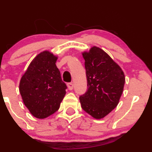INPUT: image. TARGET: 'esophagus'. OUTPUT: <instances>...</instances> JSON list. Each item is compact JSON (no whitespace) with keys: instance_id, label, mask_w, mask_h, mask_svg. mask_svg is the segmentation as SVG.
<instances>
[{"instance_id":"1","label":"esophagus","mask_w":152,"mask_h":152,"mask_svg":"<svg viewBox=\"0 0 152 152\" xmlns=\"http://www.w3.org/2000/svg\"><path fill=\"white\" fill-rule=\"evenodd\" d=\"M67 86H68V88H69V90H72L73 88H74V84H73L72 83H68Z\"/></svg>"}]
</instances>
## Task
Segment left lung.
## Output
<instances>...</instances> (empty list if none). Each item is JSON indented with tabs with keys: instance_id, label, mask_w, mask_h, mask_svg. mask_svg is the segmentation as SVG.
Returning a JSON list of instances; mask_svg holds the SVG:
<instances>
[{
	"instance_id": "left-lung-1",
	"label": "left lung",
	"mask_w": 152,
	"mask_h": 152,
	"mask_svg": "<svg viewBox=\"0 0 152 152\" xmlns=\"http://www.w3.org/2000/svg\"><path fill=\"white\" fill-rule=\"evenodd\" d=\"M87 91L79 97L82 109L100 119L116 107L125 83L123 71L100 48L94 46L83 52Z\"/></svg>"
}]
</instances>
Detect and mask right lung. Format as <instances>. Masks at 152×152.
I'll return each instance as SVG.
<instances>
[{
	"label": "right lung",
	"mask_w": 152,
	"mask_h": 152,
	"mask_svg": "<svg viewBox=\"0 0 152 152\" xmlns=\"http://www.w3.org/2000/svg\"><path fill=\"white\" fill-rule=\"evenodd\" d=\"M57 57L48 50L35 57L23 75L19 91L31 114L45 118L58 111L67 88L56 65Z\"/></svg>",
	"instance_id": "right-lung-1"
}]
</instances>
